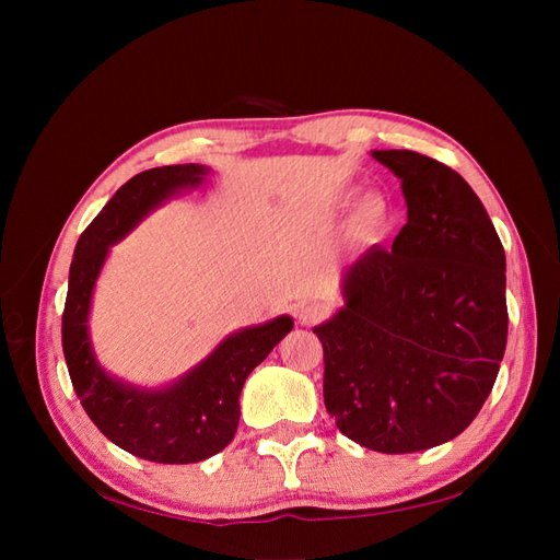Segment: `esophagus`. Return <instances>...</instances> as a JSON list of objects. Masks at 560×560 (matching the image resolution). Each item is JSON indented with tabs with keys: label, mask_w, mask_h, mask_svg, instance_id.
I'll list each match as a JSON object with an SVG mask.
<instances>
[{
	"label": "esophagus",
	"mask_w": 560,
	"mask_h": 560,
	"mask_svg": "<svg viewBox=\"0 0 560 560\" xmlns=\"http://www.w3.org/2000/svg\"><path fill=\"white\" fill-rule=\"evenodd\" d=\"M296 315H299V325L313 327L322 317H325V308L317 306V303H303Z\"/></svg>",
	"instance_id": "34e87169"
}]
</instances>
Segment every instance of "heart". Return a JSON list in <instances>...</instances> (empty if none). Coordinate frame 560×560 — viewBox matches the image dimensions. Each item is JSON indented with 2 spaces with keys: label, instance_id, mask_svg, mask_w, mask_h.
<instances>
[{
  "label": "heart",
  "instance_id": "1",
  "mask_svg": "<svg viewBox=\"0 0 560 560\" xmlns=\"http://www.w3.org/2000/svg\"><path fill=\"white\" fill-rule=\"evenodd\" d=\"M395 222V208L383 191H369L358 198L348 217V238L360 247H374L387 238Z\"/></svg>",
  "mask_w": 560,
  "mask_h": 560
}]
</instances>
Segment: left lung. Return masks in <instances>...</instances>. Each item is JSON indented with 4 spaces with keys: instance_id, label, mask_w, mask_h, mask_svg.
Returning a JSON list of instances; mask_svg holds the SVG:
<instances>
[{
    "instance_id": "obj_1",
    "label": "left lung",
    "mask_w": 560,
    "mask_h": 560,
    "mask_svg": "<svg viewBox=\"0 0 560 560\" xmlns=\"http://www.w3.org/2000/svg\"><path fill=\"white\" fill-rule=\"evenodd\" d=\"M371 156L401 179L409 219L393 249L371 247L346 270V306L313 334L336 428L371 451L416 453L467 430L495 385L506 261L453 167L409 149Z\"/></svg>"
}]
</instances>
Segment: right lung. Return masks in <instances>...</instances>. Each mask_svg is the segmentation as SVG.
<instances>
[{
	"label": "right lung",
	"instance_id": "add662e5",
	"mask_svg": "<svg viewBox=\"0 0 560 560\" xmlns=\"http://www.w3.org/2000/svg\"><path fill=\"white\" fill-rule=\"evenodd\" d=\"M206 165L151 167L128 179L81 233L70 266L62 313V352L83 411L109 442L142 460L189 465L224 451L238 430L241 389L254 366L292 331V317L226 336L208 360L163 389H140L112 378L97 364L89 338L93 287L109 245L179 189H194Z\"/></svg>",
	"mask_w": 560,
	"mask_h": 560
}]
</instances>
